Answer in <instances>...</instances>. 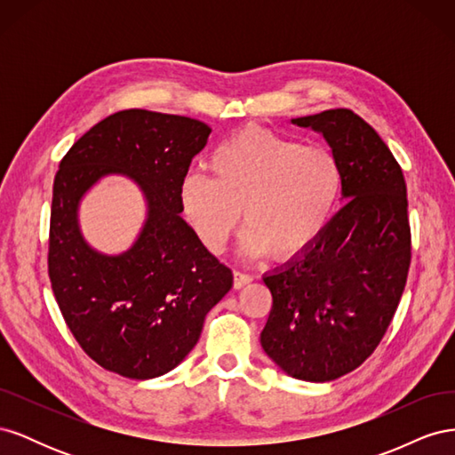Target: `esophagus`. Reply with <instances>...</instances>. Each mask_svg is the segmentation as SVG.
I'll return each mask as SVG.
<instances>
[{
    "instance_id": "1",
    "label": "esophagus",
    "mask_w": 455,
    "mask_h": 455,
    "mask_svg": "<svg viewBox=\"0 0 455 455\" xmlns=\"http://www.w3.org/2000/svg\"><path fill=\"white\" fill-rule=\"evenodd\" d=\"M254 281V277L251 273H243V271H233V286L235 288H243L246 284H251Z\"/></svg>"
}]
</instances>
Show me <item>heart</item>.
Masks as SVG:
<instances>
[{"instance_id":"obj_1","label":"heart","mask_w":455,"mask_h":455,"mask_svg":"<svg viewBox=\"0 0 455 455\" xmlns=\"http://www.w3.org/2000/svg\"><path fill=\"white\" fill-rule=\"evenodd\" d=\"M209 171L191 172L180 186L184 216L199 241L220 252L241 222L243 252L269 251L292 258L316 243L332 218L343 188L334 151L304 146L292 136L249 125L220 142Z\"/></svg>"}]
</instances>
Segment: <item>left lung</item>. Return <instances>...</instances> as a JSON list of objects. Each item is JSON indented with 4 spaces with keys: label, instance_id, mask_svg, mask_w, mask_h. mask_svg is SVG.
I'll return each mask as SVG.
<instances>
[{
    "label": "left lung",
    "instance_id": "8db88e82",
    "mask_svg": "<svg viewBox=\"0 0 455 455\" xmlns=\"http://www.w3.org/2000/svg\"><path fill=\"white\" fill-rule=\"evenodd\" d=\"M292 123L323 134L347 203L311 249L264 275L273 307L259 341L286 376L324 383L374 353L401 301L411 251L406 184L387 144L351 109Z\"/></svg>",
    "mask_w": 455,
    "mask_h": 455
}]
</instances>
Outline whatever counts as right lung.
Here are the masks:
<instances>
[{
	"instance_id": "1",
	"label": "right lung",
	"mask_w": 455,
	"mask_h": 455,
	"mask_svg": "<svg viewBox=\"0 0 455 455\" xmlns=\"http://www.w3.org/2000/svg\"><path fill=\"white\" fill-rule=\"evenodd\" d=\"M211 132L191 117L125 109L81 136L54 176L52 294L84 351L123 378L151 379L180 364L233 284L180 216V186ZM108 175L129 177L147 203L140 235L119 255L96 251L78 224L80 203Z\"/></svg>"
}]
</instances>
